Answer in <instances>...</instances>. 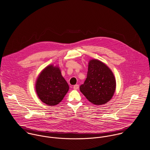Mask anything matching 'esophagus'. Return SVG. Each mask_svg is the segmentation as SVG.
Here are the masks:
<instances>
[{
	"mask_svg": "<svg viewBox=\"0 0 150 150\" xmlns=\"http://www.w3.org/2000/svg\"><path fill=\"white\" fill-rule=\"evenodd\" d=\"M73 88H74V89H75V90H77V89H78L79 88V85H77V84H76V85H74V86H73Z\"/></svg>",
	"mask_w": 150,
	"mask_h": 150,
	"instance_id": "34e87169",
	"label": "esophagus"
}]
</instances>
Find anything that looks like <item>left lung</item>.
I'll use <instances>...</instances> for the list:
<instances>
[{
	"mask_svg": "<svg viewBox=\"0 0 150 150\" xmlns=\"http://www.w3.org/2000/svg\"><path fill=\"white\" fill-rule=\"evenodd\" d=\"M116 86V79L109 67L100 60L91 59L87 77L80 86L88 101L97 105L106 104L112 98Z\"/></svg>",
	"mask_w": 150,
	"mask_h": 150,
	"instance_id": "8db88e82",
	"label": "left lung"
}]
</instances>
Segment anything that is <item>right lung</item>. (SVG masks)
Listing matches in <instances>:
<instances>
[{"label": "right lung", "mask_w": 150, "mask_h": 150, "mask_svg": "<svg viewBox=\"0 0 150 150\" xmlns=\"http://www.w3.org/2000/svg\"><path fill=\"white\" fill-rule=\"evenodd\" d=\"M68 83L58 66L49 65L43 69L35 82V91L39 98L49 106L59 104L68 92Z\"/></svg>", "instance_id": "add662e5"}]
</instances>
